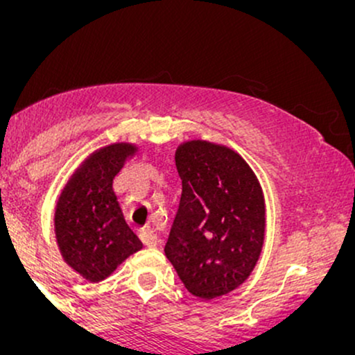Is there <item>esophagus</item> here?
<instances>
[{
    "mask_svg": "<svg viewBox=\"0 0 355 355\" xmlns=\"http://www.w3.org/2000/svg\"><path fill=\"white\" fill-rule=\"evenodd\" d=\"M140 239L146 247H157L158 245V237L153 234V230H144L140 234Z\"/></svg>",
    "mask_w": 355,
    "mask_h": 355,
    "instance_id": "obj_1",
    "label": "esophagus"
}]
</instances>
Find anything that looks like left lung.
I'll use <instances>...</instances> for the list:
<instances>
[{"instance_id": "obj_1", "label": "left lung", "mask_w": 355, "mask_h": 355, "mask_svg": "<svg viewBox=\"0 0 355 355\" xmlns=\"http://www.w3.org/2000/svg\"><path fill=\"white\" fill-rule=\"evenodd\" d=\"M175 162L182 197L165 255L187 291L209 300L254 270L266 232L263 195L250 166L225 146L189 141Z\"/></svg>"}]
</instances>
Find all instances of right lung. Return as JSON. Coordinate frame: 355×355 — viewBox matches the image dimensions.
Instances as JSON below:
<instances>
[{"mask_svg": "<svg viewBox=\"0 0 355 355\" xmlns=\"http://www.w3.org/2000/svg\"><path fill=\"white\" fill-rule=\"evenodd\" d=\"M132 153L135 146L123 144L93 153L68 183L56 209L61 254L68 266L92 282L103 280L141 248L113 191V180Z\"/></svg>", "mask_w": 355, "mask_h": 355, "instance_id": "1", "label": "right lung"}]
</instances>
